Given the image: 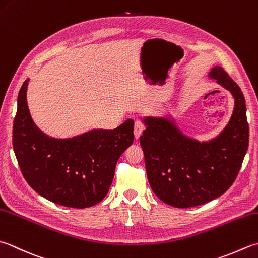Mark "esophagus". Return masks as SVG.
Here are the masks:
<instances>
[{
  "mask_svg": "<svg viewBox=\"0 0 258 258\" xmlns=\"http://www.w3.org/2000/svg\"><path fill=\"white\" fill-rule=\"evenodd\" d=\"M144 130V124L141 122V120H136L135 124H134V136L135 139H139L141 134H142Z\"/></svg>",
  "mask_w": 258,
  "mask_h": 258,
  "instance_id": "obj_1",
  "label": "esophagus"
}]
</instances>
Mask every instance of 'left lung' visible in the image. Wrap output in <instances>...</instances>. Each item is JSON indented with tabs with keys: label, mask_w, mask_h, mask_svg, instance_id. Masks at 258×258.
Returning a JSON list of instances; mask_svg holds the SVG:
<instances>
[{
	"label": "left lung",
	"mask_w": 258,
	"mask_h": 258,
	"mask_svg": "<svg viewBox=\"0 0 258 258\" xmlns=\"http://www.w3.org/2000/svg\"><path fill=\"white\" fill-rule=\"evenodd\" d=\"M209 77L235 98L228 125L216 139L198 142L180 132L173 120L145 117L140 138L146 174L160 200L175 208H190L218 198L237 178L248 149L249 127L245 97L224 68L216 66Z\"/></svg>",
	"instance_id": "left-lung-1"
}]
</instances>
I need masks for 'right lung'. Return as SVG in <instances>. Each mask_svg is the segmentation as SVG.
Instances as JSON below:
<instances>
[{"instance_id": "1", "label": "right lung", "mask_w": 258, "mask_h": 258, "mask_svg": "<svg viewBox=\"0 0 258 258\" xmlns=\"http://www.w3.org/2000/svg\"><path fill=\"white\" fill-rule=\"evenodd\" d=\"M28 80L18 96L13 150L22 175L43 198L69 208L100 203L113 182L116 163L134 140V120L114 130H93L73 139L43 134L30 116Z\"/></svg>"}]
</instances>
